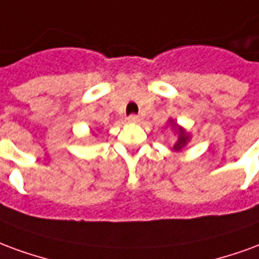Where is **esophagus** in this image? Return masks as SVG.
<instances>
[{
  "label": "esophagus",
  "instance_id": "esophagus-1",
  "mask_svg": "<svg viewBox=\"0 0 259 259\" xmlns=\"http://www.w3.org/2000/svg\"><path fill=\"white\" fill-rule=\"evenodd\" d=\"M128 122H138L139 120H141V117L137 116V114H130V116L127 117Z\"/></svg>",
  "mask_w": 259,
  "mask_h": 259
}]
</instances>
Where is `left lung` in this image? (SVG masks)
Here are the masks:
<instances>
[{"mask_svg":"<svg viewBox=\"0 0 259 259\" xmlns=\"http://www.w3.org/2000/svg\"><path fill=\"white\" fill-rule=\"evenodd\" d=\"M172 127L178 130V142L174 145V149H175V150H181V149L184 148L185 145L188 143V141H189V135H188L182 128L177 127V124H172Z\"/></svg>","mask_w":259,"mask_h":259,"instance_id":"1","label":"left lung"}]
</instances>
